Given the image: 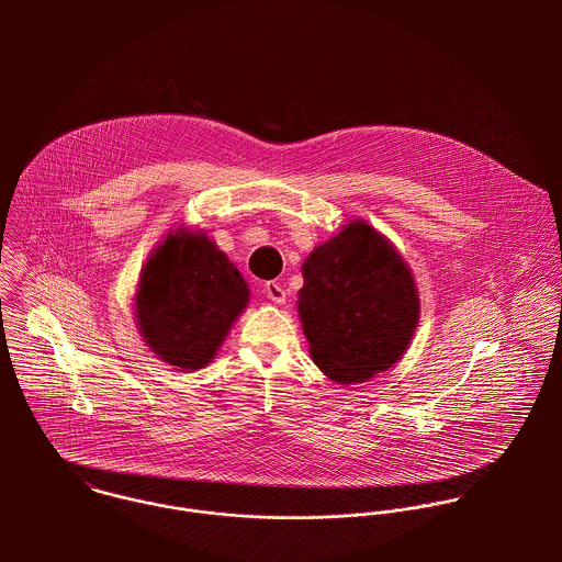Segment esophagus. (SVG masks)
I'll return each mask as SVG.
<instances>
[{"label": "esophagus", "instance_id": "obj_1", "mask_svg": "<svg viewBox=\"0 0 562 562\" xmlns=\"http://www.w3.org/2000/svg\"><path fill=\"white\" fill-rule=\"evenodd\" d=\"M263 294H266L274 305L285 303V290H283L281 283H277V281H268V283L263 285Z\"/></svg>", "mask_w": 562, "mask_h": 562}]
</instances>
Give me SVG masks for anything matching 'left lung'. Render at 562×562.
<instances>
[{"label": "left lung", "instance_id": "left-lung-1", "mask_svg": "<svg viewBox=\"0 0 562 562\" xmlns=\"http://www.w3.org/2000/svg\"><path fill=\"white\" fill-rule=\"evenodd\" d=\"M299 316L322 372L363 383L398 363L419 321L415 279L394 244L352 221L303 263Z\"/></svg>", "mask_w": 562, "mask_h": 562}]
</instances>
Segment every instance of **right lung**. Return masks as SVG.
<instances>
[{"mask_svg":"<svg viewBox=\"0 0 562 562\" xmlns=\"http://www.w3.org/2000/svg\"><path fill=\"white\" fill-rule=\"evenodd\" d=\"M248 305L240 270L205 234L177 229L147 259L134 299L149 348L179 370L205 368Z\"/></svg>","mask_w":562,"mask_h":562,"instance_id":"right-lung-1","label":"right lung"}]
</instances>
